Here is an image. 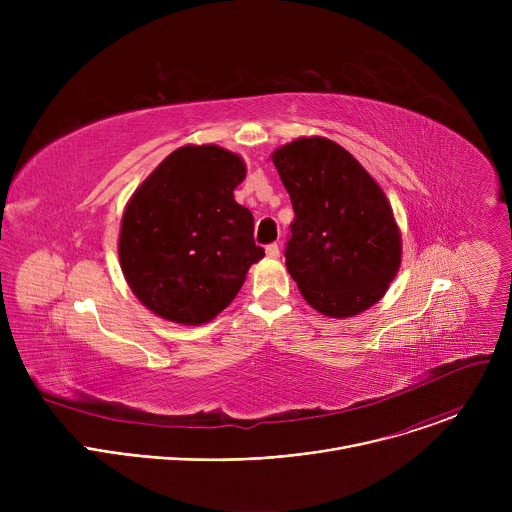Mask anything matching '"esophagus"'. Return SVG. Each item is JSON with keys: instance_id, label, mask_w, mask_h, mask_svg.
I'll return each instance as SVG.
<instances>
[{"instance_id": "esophagus-1", "label": "esophagus", "mask_w": 512, "mask_h": 512, "mask_svg": "<svg viewBox=\"0 0 512 512\" xmlns=\"http://www.w3.org/2000/svg\"><path fill=\"white\" fill-rule=\"evenodd\" d=\"M265 253H267V257H271V259H277V257H279V247H277L275 243H273V245H267Z\"/></svg>"}]
</instances>
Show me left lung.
<instances>
[{"label":"left lung","instance_id":"left-lung-1","mask_svg":"<svg viewBox=\"0 0 512 512\" xmlns=\"http://www.w3.org/2000/svg\"><path fill=\"white\" fill-rule=\"evenodd\" d=\"M271 160L296 212L285 265L304 300L328 318L375 306L403 251L381 186L342 145L320 135L281 145Z\"/></svg>","mask_w":512,"mask_h":512}]
</instances>
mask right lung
Masks as SVG:
<instances>
[{
    "instance_id": "add662e5",
    "label": "right lung",
    "mask_w": 512,
    "mask_h": 512,
    "mask_svg": "<svg viewBox=\"0 0 512 512\" xmlns=\"http://www.w3.org/2000/svg\"><path fill=\"white\" fill-rule=\"evenodd\" d=\"M245 174L239 154L182 145L129 198L119 263L135 298L156 316L184 326L210 322L265 257L253 241L251 210L233 196Z\"/></svg>"
}]
</instances>
